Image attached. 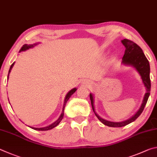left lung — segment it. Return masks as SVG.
I'll use <instances>...</instances> for the list:
<instances>
[{"mask_svg":"<svg viewBox=\"0 0 157 157\" xmlns=\"http://www.w3.org/2000/svg\"><path fill=\"white\" fill-rule=\"evenodd\" d=\"M121 43L125 48V54L123 55L122 59V63L126 65L132 66L133 67L136 69V70L139 72V75L141 76L143 83H144V86L146 88V93L144 95V100H143L141 105L136 113L133 117H132L130 119L121 122L109 121L103 119V118L98 116L97 112H95L94 105V97H93V94L92 93H90V101H91L92 109L94 111L95 115L98 118V119L101 122H102L104 125L113 128H120L126 125H128L129 123L134 121L141 115L142 112L144 111L145 105H146L148 98H149L151 88V83L150 78V63L148 60L147 59V58L145 57L142 49L137 44L134 43L133 41L130 40L123 39L121 40Z\"/></svg>","mask_w":157,"mask_h":157,"instance_id":"8db88e82","label":"left lung"}]
</instances>
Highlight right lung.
Wrapping results in <instances>:
<instances>
[{"label":"right lung","instance_id":"add662e5","mask_svg":"<svg viewBox=\"0 0 157 157\" xmlns=\"http://www.w3.org/2000/svg\"><path fill=\"white\" fill-rule=\"evenodd\" d=\"M38 43H34V44H33V45H27V44H25V45H24L23 47H22L21 49H20V52H23V51H25V50H27V49H29V48H34V46H36V45H38ZM13 65H14V63H12V65H11L10 68L9 73H8V76H7V79H8V78H9V74H10V73L11 70H12V68L13 67ZM76 90H77V89L76 88V87H75V88L72 89V90H71L70 91L67 93V95L65 96V101H64V105H63V112H62L61 114H60V116L59 117V119H58V120H57V121H55L54 123H52V124H51L50 125L47 126V127H45V128H33V127H30V128H32V129H34V130H36L45 131V130H51V129L55 128V127H56V126H57L58 125H59V123H60V121H61V120L63 119V116H64V113H63V112H64V108H65V107L66 103H67V101L69 100V98H70L71 97V96L72 95V94H74V93L76 91Z\"/></svg>","mask_w":157,"mask_h":157}]
</instances>
